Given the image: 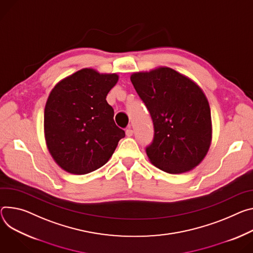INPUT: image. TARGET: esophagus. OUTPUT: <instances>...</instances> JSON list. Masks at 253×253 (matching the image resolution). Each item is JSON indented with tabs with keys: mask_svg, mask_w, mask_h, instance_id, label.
I'll return each instance as SVG.
<instances>
[{
	"mask_svg": "<svg viewBox=\"0 0 253 253\" xmlns=\"http://www.w3.org/2000/svg\"><path fill=\"white\" fill-rule=\"evenodd\" d=\"M126 135H127V137H131L132 135H133V130L132 129H127L126 130Z\"/></svg>",
	"mask_w": 253,
	"mask_h": 253,
	"instance_id": "1",
	"label": "esophagus"
}]
</instances>
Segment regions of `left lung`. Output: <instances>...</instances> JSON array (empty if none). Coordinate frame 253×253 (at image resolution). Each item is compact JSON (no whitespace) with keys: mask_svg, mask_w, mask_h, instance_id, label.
Instances as JSON below:
<instances>
[{"mask_svg":"<svg viewBox=\"0 0 253 253\" xmlns=\"http://www.w3.org/2000/svg\"><path fill=\"white\" fill-rule=\"evenodd\" d=\"M153 122L154 137L146 148L151 164L178 174L199 166L212 141L208 99L190 78L159 66L130 77Z\"/></svg>","mask_w":253,"mask_h":253,"instance_id":"8db88e82","label":"left lung"}]
</instances>
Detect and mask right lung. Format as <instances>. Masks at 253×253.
<instances>
[{
  "instance_id": "right-lung-1",
  "label": "right lung",
  "mask_w": 253,
  "mask_h": 253,
  "mask_svg": "<svg viewBox=\"0 0 253 253\" xmlns=\"http://www.w3.org/2000/svg\"><path fill=\"white\" fill-rule=\"evenodd\" d=\"M118 80L117 74L83 68L50 91L44 109V136L50 155L63 170L85 174L100 169L125 137L106 101Z\"/></svg>"
}]
</instances>
